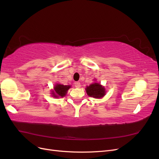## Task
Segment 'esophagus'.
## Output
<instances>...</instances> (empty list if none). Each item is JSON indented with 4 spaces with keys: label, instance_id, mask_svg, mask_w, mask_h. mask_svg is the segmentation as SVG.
<instances>
[{
    "label": "esophagus",
    "instance_id": "obj_1",
    "mask_svg": "<svg viewBox=\"0 0 159 159\" xmlns=\"http://www.w3.org/2000/svg\"><path fill=\"white\" fill-rule=\"evenodd\" d=\"M74 85H75V87L77 88H80V86H81V84H80V82H79V81H75V82L74 83Z\"/></svg>",
    "mask_w": 159,
    "mask_h": 159
}]
</instances>
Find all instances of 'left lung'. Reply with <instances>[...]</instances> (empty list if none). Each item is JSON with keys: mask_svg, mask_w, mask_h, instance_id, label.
Listing matches in <instances>:
<instances>
[{"mask_svg": "<svg viewBox=\"0 0 159 159\" xmlns=\"http://www.w3.org/2000/svg\"><path fill=\"white\" fill-rule=\"evenodd\" d=\"M85 89L89 96L95 98H102L105 94V88L97 83L91 84Z\"/></svg>", "mask_w": 159, "mask_h": 159, "instance_id": "left-lung-1", "label": "left lung"}]
</instances>
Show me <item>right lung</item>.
<instances>
[{"label": "right lung", "mask_w": 159, "mask_h": 159, "mask_svg": "<svg viewBox=\"0 0 159 159\" xmlns=\"http://www.w3.org/2000/svg\"><path fill=\"white\" fill-rule=\"evenodd\" d=\"M71 87L70 85H64L61 84H57L54 87V91H52V94H53V96L54 98H59L61 97L63 98L64 96L66 95L67 91H68L70 88Z\"/></svg>", "instance_id": "add662e5"}]
</instances>
